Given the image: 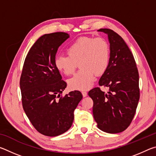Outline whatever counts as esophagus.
<instances>
[{"label": "esophagus", "instance_id": "obj_1", "mask_svg": "<svg viewBox=\"0 0 156 156\" xmlns=\"http://www.w3.org/2000/svg\"><path fill=\"white\" fill-rule=\"evenodd\" d=\"M82 94H83V97H86L87 96V93L86 91H82Z\"/></svg>", "mask_w": 156, "mask_h": 156}]
</instances>
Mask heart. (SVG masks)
<instances>
[{"label": "heart", "mask_w": 156, "mask_h": 156, "mask_svg": "<svg viewBox=\"0 0 156 156\" xmlns=\"http://www.w3.org/2000/svg\"><path fill=\"white\" fill-rule=\"evenodd\" d=\"M67 53L68 56H57L54 65L58 71L69 76L80 62L81 69L68 80L69 87L73 90L89 89L95 81L96 74L102 75L109 67L110 46L101 37H80L69 45Z\"/></svg>", "instance_id": "b5f03b06"}]
</instances>
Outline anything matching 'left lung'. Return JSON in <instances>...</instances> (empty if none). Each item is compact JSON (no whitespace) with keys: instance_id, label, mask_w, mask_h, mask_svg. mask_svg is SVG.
<instances>
[{"instance_id":"left-lung-1","label":"left lung","mask_w":156,"mask_h":156,"mask_svg":"<svg viewBox=\"0 0 156 156\" xmlns=\"http://www.w3.org/2000/svg\"><path fill=\"white\" fill-rule=\"evenodd\" d=\"M107 34L110 43L109 65L99 80L109 87L107 94L95 87L89 91L94 101L93 115L100 130L120 133L130 125L140 98L139 74L133 54L122 37L109 29L98 30Z\"/></svg>"}]
</instances>
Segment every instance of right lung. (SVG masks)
Masks as SVG:
<instances>
[{
    "mask_svg": "<svg viewBox=\"0 0 156 156\" xmlns=\"http://www.w3.org/2000/svg\"><path fill=\"white\" fill-rule=\"evenodd\" d=\"M68 38L65 32L40 37L25 58L20 79L23 109L34 128L47 136H59L70 129L73 112L83 98L79 91L61 96L67 83L54 60L58 47Z\"/></svg>",
    "mask_w": 156,
    "mask_h": 156,
    "instance_id": "add662e5",
    "label": "right lung"
}]
</instances>
